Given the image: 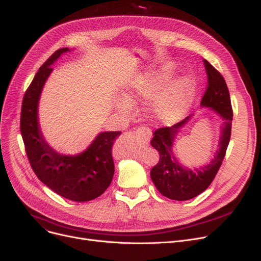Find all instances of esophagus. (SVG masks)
<instances>
[{"instance_id":"obj_1","label":"esophagus","mask_w":261,"mask_h":261,"mask_svg":"<svg viewBox=\"0 0 261 261\" xmlns=\"http://www.w3.org/2000/svg\"><path fill=\"white\" fill-rule=\"evenodd\" d=\"M136 133L141 134V135L143 136V138L146 139V141H149L150 138H151V135H152L151 130H150V129L147 128V127H139L138 129H136Z\"/></svg>"}]
</instances>
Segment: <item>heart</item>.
I'll return each instance as SVG.
<instances>
[{
	"mask_svg": "<svg viewBox=\"0 0 261 261\" xmlns=\"http://www.w3.org/2000/svg\"><path fill=\"white\" fill-rule=\"evenodd\" d=\"M173 74V66L168 65L163 70L140 81L135 90L127 95L128 98L138 95L142 97H151L160 87ZM196 92V80L193 75H184L170 81L155 96L149 106V113L151 117L161 122H171L180 118L193 101ZM129 108V103L123 105Z\"/></svg>",
	"mask_w": 261,
	"mask_h": 261,
	"instance_id": "b5f03b06",
	"label": "heart"
}]
</instances>
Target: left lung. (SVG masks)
Segmentation results:
<instances>
[{"mask_svg": "<svg viewBox=\"0 0 261 261\" xmlns=\"http://www.w3.org/2000/svg\"><path fill=\"white\" fill-rule=\"evenodd\" d=\"M203 62L207 75V88L202 97L201 106L211 108L223 119L221 138L217 152L208 165L189 169L177 162L172 152V145L175 135L190 116L171 127L154 131L151 146L159 151L160 161L150 171V176L160 193L171 200L193 199L211 185L223 162L230 140L232 110L226 82L207 60L204 59Z\"/></svg>", "mask_w": 261, "mask_h": 261, "instance_id": "8db88e82", "label": "left lung"}]
</instances>
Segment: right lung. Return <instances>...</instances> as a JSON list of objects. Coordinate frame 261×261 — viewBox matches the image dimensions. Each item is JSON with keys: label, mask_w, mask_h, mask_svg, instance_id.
<instances>
[{"label": "right lung", "mask_w": 261, "mask_h": 261, "mask_svg": "<svg viewBox=\"0 0 261 261\" xmlns=\"http://www.w3.org/2000/svg\"><path fill=\"white\" fill-rule=\"evenodd\" d=\"M67 47L55 51L39 68L25 92L21 111V134L27 158L38 179L55 193L76 202H87L102 195L114 175L112 146L119 131L101 132L84 152L58 153L45 142L38 121V103L50 66Z\"/></svg>", "instance_id": "1"}]
</instances>
